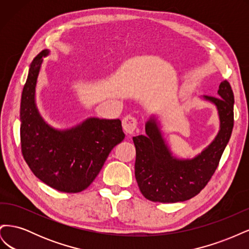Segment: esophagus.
Returning <instances> with one entry per match:
<instances>
[{
    "label": "esophagus",
    "instance_id": "obj_1",
    "mask_svg": "<svg viewBox=\"0 0 249 249\" xmlns=\"http://www.w3.org/2000/svg\"><path fill=\"white\" fill-rule=\"evenodd\" d=\"M123 127L127 134H133L138 127V120L133 115H126L123 119Z\"/></svg>",
    "mask_w": 249,
    "mask_h": 249
}]
</instances>
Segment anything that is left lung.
<instances>
[{"instance_id": "1", "label": "left lung", "mask_w": 249, "mask_h": 249, "mask_svg": "<svg viewBox=\"0 0 249 249\" xmlns=\"http://www.w3.org/2000/svg\"><path fill=\"white\" fill-rule=\"evenodd\" d=\"M219 97L205 95L216 105L220 131L215 140L192 160L173 158L165 145L155 119L145 124V136L133 137L136 147L135 178L146 199L156 202L185 201L207 186L217 169L233 126V92L230 83H220Z\"/></svg>"}]
</instances>
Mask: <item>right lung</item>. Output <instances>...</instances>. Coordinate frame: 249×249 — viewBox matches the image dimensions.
Instances as JSON below:
<instances>
[{"label":"right lung","mask_w":249,"mask_h":249,"mask_svg":"<svg viewBox=\"0 0 249 249\" xmlns=\"http://www.w3.org/2000/svg\"><path fill=\"white\" fill-rule=\"evenodd\" d=\"M43 50L30 65L20 101V147L29 168L54 189L78 193L99 175L111 150L124 139L119 119L88 118L59 131L43 122L35 105V87Z\"/></svg>","instance_id":"right-lung-1"}]
</instances>
